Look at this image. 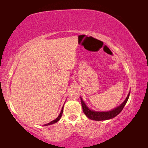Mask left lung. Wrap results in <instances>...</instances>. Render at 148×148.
I'll list each match as a JSON object with an SVG mask.
<instances>
[{"instance_id":"1","label":"left lung","mask_w":148,"mask_h":148,"mask_svg":"<svg viewBox=\"0 0 148 148\" xmlns=\"http://www.w3.org/2000/svg\"><path fill=\"white\" fill-rule=\"evenodd\" d=\"M129 95L130 92H129L128 95H127V98L125 99L124 102H123L121 105H119V106H117L116 108L111 110V111L108 112H96L90 110L89 108L87 106V105L84 102L83 100H82V97H80V99H81L82 106V108H83L84 113L86 114V116L88 117V118L92 120H95V121H103V120L112 119L117 116V115L122 111V110L123 109L125 105L126 104L127 101H128Z\"/></svg>"}]
</instances>
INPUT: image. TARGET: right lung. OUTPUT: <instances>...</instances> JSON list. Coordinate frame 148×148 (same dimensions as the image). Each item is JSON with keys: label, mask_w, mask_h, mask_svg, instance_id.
<instances>
[{"label": "right lung", "mask_w": 148, "mask_h": 148, "mask_svg": "<svg viewBox=\"0 0 148 148\" xmlns=\"http://www.w3.org/2000/svg\"><path fill=\"white\" fill-rule=\"evenodd\" d=\"M62 112H63V106H62V110H61V113H60V114L59 115V116L57 117L56 119H54V120H53V121H52L49 123L45 124V125H44L45 126H47V125H52V124H53V123H57V122H58V121H59V120H60V119H61V116H62Z\"/></svg>", "instance_id": "right-lung-1"}]
</instances>
